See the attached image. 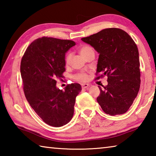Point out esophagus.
<instances>
[{
    "instance_id": "34e87169",
    "label": "esophagus",
    "mask_w": 156,
    "mask_h": 156,
    "mask_svg": "<svg viewBox=\"0 0 156 156\" xmlns=\"http://www.w3.org/2000/svg\"><path fill=\"white\" fill-rule=\"evenodd\" d=\"M89 86V84H85V83L81 84V87L83 89H87Z\"/></svg>"
}]
</instances>
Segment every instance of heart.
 Masks as SVG:
<instances>
[{"label":"heart","mask_w":156,"mask_h":156,"mask_svg":"<svg viewBox=\"0 0 156 156\" xmlns=\"http://www.w3.org/2000/svg\"><path fill=\"white\" fill-rule=\"evenodd\" d=\"M79 51H80V54H81V56L84 58L91 51H94V49L89 45H83L80 47V49H79ZM72 54H71L70 52L67 53V54L65 55V62L66 65H69L71 59H72ZM73 78L76 80L85 81L87 80V74H85L84 73H79L73 76Z\"/></svg>","instance_id":"heart-1"}]
</instances>
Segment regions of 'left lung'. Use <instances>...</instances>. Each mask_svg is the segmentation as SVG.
<instances>
[{"mask_svg":"<svg viewBox=\"0 0 156 156\" xmlns=\"http://www.w3.org/2000/svg\"><path fill=\"white\" fill-rule=\"evenodd\" d=\"M99 54L96 79L107 76L108 84L97 101L110 115L126 113L133 104L140 86L139 53L131 37L122 30L108 28L81 38Z\"/></svg>","mask_w":156,"mask_h":156,"instance_id":"left-lung-1","label":"left lung"}]
</instances>
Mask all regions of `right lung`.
Listing matches in <instances>:
<instances>
[{
    "mask_svg": "<svg viewBox=\"0 0 156 156\" xmlns=\"http://www.w3.org/2000/svg\"><path fill=\"white\" fill-rule=\"evenodd\" d=\"M76 43L42 37L30 44L21 60L23 90L30 106L50 126L60 127L72 120L80 84H67L65 90L56 87V78L63 77L65 54Z\"/></svg>",
    "mask_w": 156,
    "mask_h": 156,
    "instance_id": "1",
    "label": "right lung"
}]
</instances>
